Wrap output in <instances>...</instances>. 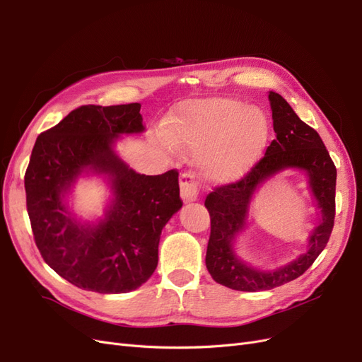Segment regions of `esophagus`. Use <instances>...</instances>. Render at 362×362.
Wrapping results in <instances>:
<instances>
[{
	"label": "esophagus",
	"mask_w": 362,
	"mask_h": 362,
	"mask_svg": "<svg viewBox=\"0 0 362 362\" xmlns=\"http://www.w3.org/2000/svg\"><path fill=\"white\" fill-rule=\"evenodd\" d=\"M180 187H181V198L184 202H193L198 199L199 184L196 182L193 173L182 172L180 177Z\"/></svg>",
	"instance_id": "obj_1"
}]
</instances>
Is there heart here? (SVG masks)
<instances>
[{
	"instance_id": "obj_1",
	"label": "heart",
	"mask_w": 362,
	"mask_h": 362,
	"mask_svg": "<svg viewBox=\"0 0 362 362\" xmlns=\"http://www.w3.org/2000/svg\"><path fill=\"white\" fill-rule=\"evenodd\" d=\"M172 140L201 154L205 177L231 181L250 170L266 148L269 122L257 107L233 98H210L190 104L173 120Z\"/></svg>"
}]
</instances>
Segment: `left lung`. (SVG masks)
<instances>
[{"label": "left lung", "mask_w": 362, "mask_h": 362, "mask_svg": "<svg viewBox=\"0 0 362 362\" xmlns=\"http://www.w3.org/2000/svg\"><path fill=\"white\" fill-rule=\"evenodd\" d=\"M273 129L266 154L242 180L218 185L205 198L211 218L205 264L211 278L238 291H262L284 286L310 269L331 237L335 218L337 169L319 133L294 113L279 93L270 92ZM288 167L305 170L322 211V222L315 228L309 250L298 260L279 269L264 272L247 267L233 252L236 234L245 224L250 199L257 187L273 174Z\"/></svg>", "instance_id": "obj_1"}]
</instances>
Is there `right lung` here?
<instances>
[{
  "label": "right lung",
  "instance_id": "right-lung-1",
  "mask_svg": "<svg viewBox=\"0 0 362 362\" xmlns=\"http://www.w3.org/2000/svg\"><path fill=\"white\" fill-rule=\"evenodd\" d=\"M145 129L140 104L81 105L39 134L25 172L27 211L47 264L75 287L117 294L154 273L164 225L182 206L178 172L140 175L113 151L120 134ZM84 171L104 173L114 199L96 226L80 224L64 196Z\"/></svg>",
  "mask_w": 362,
  "mask_h": 362
}]
</instances>
